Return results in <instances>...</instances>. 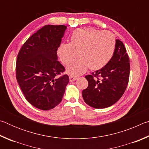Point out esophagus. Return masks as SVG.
Instances as JSON below:
<instances>
[{
	"label": "esophagus",
	"mask_w": 149,
	"mask_h": 149,
	"mask_svg": "<svg viewBox=\"0 0 149 149\" xmlns=\"http://www.w3.org/2000/svg\"><path fill=\"white\" fill-rule=\"evenodd\" d=\"M69 78H70V82L74 81H75L77 79V77H75V76H74V75H70Z\"/></svg>",
	"instance_id": "34e87169"
}]
</instances>
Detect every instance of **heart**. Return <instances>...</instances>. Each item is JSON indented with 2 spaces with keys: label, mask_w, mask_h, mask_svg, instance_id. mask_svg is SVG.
<instances>
[{
  "label": "heart",
  "mask_w": 149,
  "mask_h": 149,
  "mask_svg": "<svg viewBox=\"0 0 149 149\" xmlns=\"http://www.w3.org/2000/svg\"><path fill=\"white\" fill-rule=\"evenodd\" d=\"M71 42H62L57 54L64 64L77 61L67 66V72L72 75L84 74L89 68L95 70L102 68L110 61L116 46V39L112 33L94 28H79L72 33Z\"/></svg>",
  "instance_id": "heart-1"
}]
</instances>
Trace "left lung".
Segmentation results:
<instances>
[{"mask_svg":"<svg viewBox=\"0 0 149 149\" xmlns=\"http://www.w3.org/2000/svg\"><path fill=\"white\" fill-rule=\"evenodd\" d=\"M130 72V59L124 45L116 39L110 61L101 69L85 76L89 83L82 91L85 103L95 108H105L115 104L125 92Z\"/></svg>","mask_w":149,"mask_h":149,"instance_id":"8db88e82","label":"left lung"}]
</instances>
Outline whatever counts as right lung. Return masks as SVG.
I'll use <instances>...</instances> for the list:
<instances>
[{
  "mask_svg": "<svg viewBox=\"0 0 149 149\" xmlns=\"http://www.w3.org/2000/svg\"><path fill=\"white\" fill-rule=\"evenodd\" d=\"M67 27L47 25L32 35L22 47L16 60V79L26 100L39 109H52L62 100L69 83L61 75L64 67L56 51Z\"/></svg>",
  "mask_w": 149,
  "mask_h": 149,
  "instance_id": "1",
  "label": "right lung"
}]
</instances>
